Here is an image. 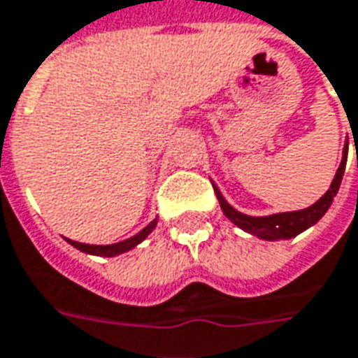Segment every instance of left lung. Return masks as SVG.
Here are the masks:
<instances>
[{
	"label": "left lung",
	"mask_w": 358,
	"mask_h": 358,
	"mask_svg": "<svg viewBox=\"0 0 358 358\" xmlns=\"http://www.w3.org/2000/svg\"><path fill=\"white\" fill-rule=\"evenodd\" d=\"M347 153H349V143H345L343 147V161L339 164V169L336 172V178L331 182V186L327 189L324 196L320 197L318 201L314 205H310L302 211H291V213H277L269 215V217H250V215H244L236 211L234 207L224 201V197L221 196V192L215 187V194H217V199L221 203L222 213L227 215L236 227L244 229L250 234H254L257 238L264 240H287L301 234L302 231H306L308 227H312L314 222H318L326 211L329 209V205L336 197L337 189L341 186V180H343L345 164H347Z\"/></svg>",
	"instance_id": "1"
}]
</instances>
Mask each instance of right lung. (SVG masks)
<instances>
[{
    "label": "right lung",
    "mask_w": 358,
    "mask_h": 358,
    "mask_svg": "<svg viewBox=\"0 0 358 358\" xmlns=\"http://www.w3.org/2000/svg\"><path fill=\"white\" fill-rule=\"evenodd\" d=\"M155 227H157V219L153 222H149L147 227H145L143 231L137 232L136 236H131V238L124 240V242H118V244H108V246H96V244H81V242H75V240H69L67 242L75 246L77 250H81V252H87V254H94V256H118L122 252H127V250H131L134 246H137L141 240L147 238V234H151Z\"/></svg>",
    "instance_id": "add662e5"
}]
</instances>
